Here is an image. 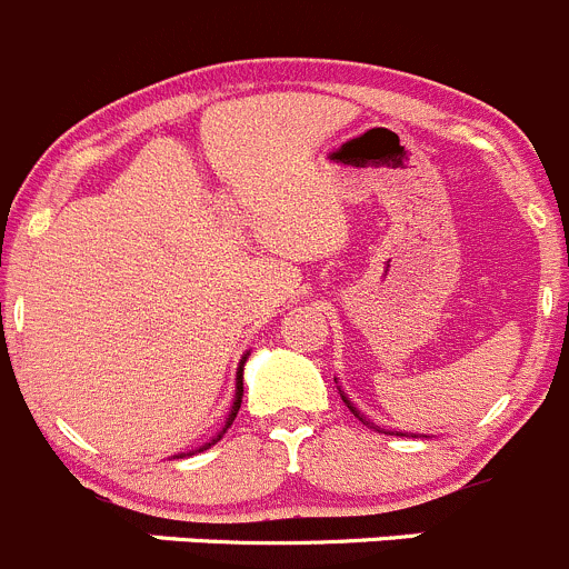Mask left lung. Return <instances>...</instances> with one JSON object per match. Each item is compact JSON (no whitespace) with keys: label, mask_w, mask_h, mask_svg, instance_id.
Segmentation results:
<instances>
[{"label":"left lung","mask_w":569,"mask_h":569,"mask_svg":"<svg viewBox=\"0 0 569 569\" xmlns=\"http://www.w3.org/2000/svg\"><path fill=\"white\" fill-rule=\"evenodd\" d=\"M341 400H345V402H347V408H350V411H352V413H356V417H358V419H361V422H367V419H363V417H361V413H358V411H356V406H352V402H350V400H347V397H345V395H341ZM367 425H372V422H367Z\"/></svg>","instance_id":"obj_1"}]
</instances>
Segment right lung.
Here are the masks:
<instances>
[{"label": "right lung", "instance_id": "right-lung-1", "mask_svg": "<svg viewBox=\"0 0 569 569\" xmlns=\"http://www.w3.org/2000/svg\"><path fill=\"white\" fill-rule=\"evenodd\" d=\"M244 361H247V356L241 358V363H239V372H236V400H233V408H230V413H228V422H224V428H222V433L228 431L230 425H233V419H236V413H239V408H241V395H244ZM222 433H219L217 439H222ZM217 439H213V442H217ZM213 442H208L206 448H211ZM206 448H200V450H206Z\"/></svg>", "mask_w": 569, "mask_h": 569}]
</instances>
